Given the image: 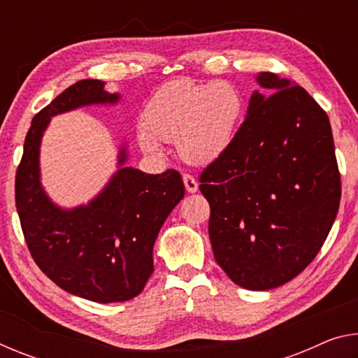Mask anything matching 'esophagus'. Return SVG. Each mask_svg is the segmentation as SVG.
I'll list each match as a JSON object with an SVG mask.
<instances>
[{
  "mask_svg": "<svg viewBox=\"0 0 358 358\" xmlns=\"http://www.w3.org/2000/svg\"><path fill=\"white\" fill-rule=\"evenodd\" d=\"M183 183H185V187H186L187 192H197L199 183H197V180L192 177V175L185 173L183 175Z\"/></svg>",
  "mask_w": 358,
  "mask_h": 358,
  "instance_id": "34e87169",
  "label": "esophagus"
}]
</instances>
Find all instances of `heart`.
<instances>
[{
    "label": "heart",
    "mask_w": 358,
    "mask_h": 358,
    "mask_svg": "<svg viewBox=\"0 0 358 358\" xmlns=\"http://www.w3.org/2000/svg\"><path fill=\"white\" fill-rule=\"evenodd\" d=\"M243 108V96L232 83L178 78L151 96L138 143L147 153H157L156 141L175 142L183 161L210 164L232 145Z\"/></svg>",
    "instance_id": "obj_1"
}]
</instances>
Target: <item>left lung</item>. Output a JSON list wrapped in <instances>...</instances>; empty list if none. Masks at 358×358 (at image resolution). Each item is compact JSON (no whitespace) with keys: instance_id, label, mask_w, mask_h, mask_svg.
Returning <instances> with one entry per match:
<instances>
[{"instance_id":"left-lung-1","label":"left lung","mask_w":358,"mask_h":358,"mask_svg":"<svg viewBox=\"0 0 358 358\" xmlns=\"http://www.w3.org/2000/svg\"><path fill=\"white\" fill-rule=\"evenodd\" d=\"M256 80L264 94L252 93L232 145L199 180L217 265L240 287L268 290L317 256L338 215L341 177L317 102L271 72Z\"/></svg>"}]
</instances>
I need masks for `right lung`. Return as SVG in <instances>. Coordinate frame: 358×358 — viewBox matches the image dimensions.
Wrapping results in <instances>:
<instances>
[{"instance_id": "add662e5", "label": "right lung", "mask_w": 358, "mask_h": 358, "mask_svg": "<svg viewBox=\"0 0 358 358\" xmlns=\"http://www.w3.org/2000/svg\"><path fill=\"white\" fill-rule=\"evenodd\" d=\"M101 80H78L34 115L15 175V205L28 250L50 280L72 295L113 303L142 292L153 273V246L162 224L185 196L173 169L150 175L126 167L120 148L118 171L87 205L62 208L41 185L39 151L50 118L83 106L117 104Z\"/></svg>"}]
</instances>
